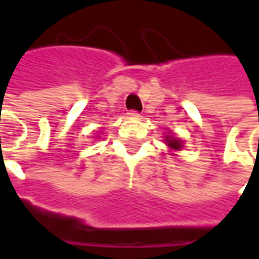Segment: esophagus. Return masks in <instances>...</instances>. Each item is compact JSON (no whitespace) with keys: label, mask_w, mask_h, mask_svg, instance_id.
Here are the masks:
<instances>
[{"label":"esophagus","mask_w":259,"mask_h":259,"mask_svg":"<svg viewBox=\"0 0 259 259\" xmlns=\"http://www.w3.org/2000/svg\"><path fill=\"white\" fill-rule=\"evenodd\" d=\"M128 116H131V118H137V116H140V112L133 109V111H130V112H128Z\"/></svg>","instance_id":"34e87169"}]
</instances>
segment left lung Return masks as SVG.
<instances>
[{"label": "left lung", "instance_id": "obj_1", "mask_svg": "<svg viewBox=\"0 0 259 259\" xmlns=\"http://www.w3.org/2000/svg\"><path fill=\"white\" fill-rule=\"evenodd\" d=\"M167 143H168V145L171 147V148H174V150H179V148H182V143L179 141V140H176V138H173V137H167V140H165Z\"/></svg>", "mask_w": 259, "mask_h": 259}]
</instances>
